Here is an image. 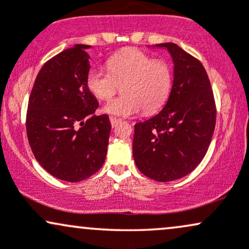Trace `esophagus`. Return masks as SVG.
Wrapping results in <instances>:
<instances>
[{
    "mask_svg": "<svg viewBox=\"0 0 249 249\" xmlns=\"http://www.w3.org/2000/svg\"><path fill=\"white\" fill-rule=\"evenodd\" d=\"M110 123H111V125H112V127H115L116 125L119 123V119L116 118V117H110Z\"/></svg>",
    "mask_w": 249,
    "mask_h": 249,
    "instance_id": "34e87169",
    "label": "esophagus"
}]
</instances>
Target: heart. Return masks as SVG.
I'll list each match as a JSON object with an SVG mask.
<instances>
[{
  "label": "heart",
  "instance_id": "b5f03b06",
  "mask_svg": "<svg viewBox=\"0 0 249 249\" xmlns=\"http://www.w3.org/2000/svg\"><path fill=\"white\" fill-rule=\"evenodd\" d=\"M107 71L91 68L87 73V87L96 98H111L121 87L122 95L112 98L103 110L108 115L131 117L144 108L150 113L166 102L172 87V70L162 59L138 49H126L107 61Z\"/></svg>",
  "mask_w": 249,
  "mask_h": 249
}]
</instances>
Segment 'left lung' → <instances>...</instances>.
Masks as SVG:
<instances>
[{
	"mask_svg": "<svg viewBox=\"0 0 249 249\" xmlns=\"http://www.w3.org/2000/svg\"><path fill=\"white\" fill-rule=\"evenodd\" d=\"M166 48L174 63L167 103L158 115L134 125L133 158L144 176L167 182L187 176L206 154L216 108L204 65L174 43Z\"/></svg>",
	"mask_w": 249,
	"mask_h": 249,
	"instance_id": "1",
	"label": "left lung"
}]
</instances>
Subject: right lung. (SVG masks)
Here are the masks:
<instances>
[{"mask_svg":"<svg viewBox=\"0 0 249 249\" xmlns=\"http://www.w3.org/2000/svg\"><path fill=\"white\" fill-rule=\"evenodd\" d=\"M89 48L76 44L45 63L28 103L27 136L36 160L69 182L99 171L111 131L108 116L95 115L98 102L87 87Z\"/></svg>","mask_w":249,"mask_h":249,"instance_id":"add662e5","label":"right lung"}]
</instances>
